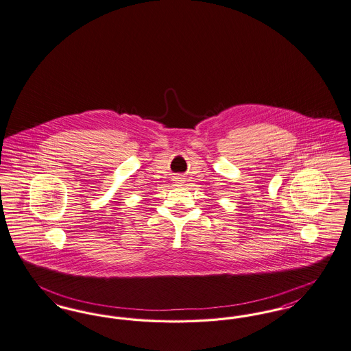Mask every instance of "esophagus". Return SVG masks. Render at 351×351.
I'll return each instance as SVG.
<instances>
[{
  "label": "esophagus",
  "mask_w": 351,
  "mask_h": 351,
  "mask_svg": "<svg viewBox=\"0 0 351 351\" xmlns=\"http://www.w3.org/2000/svg\"><path fill=\"white\" fill-rule=\"evenodd\" d=\"M175 182H176V184H182V178H176V180H175Z\"/></svg>",
  "instance_id": "1"
}]
</instances>
